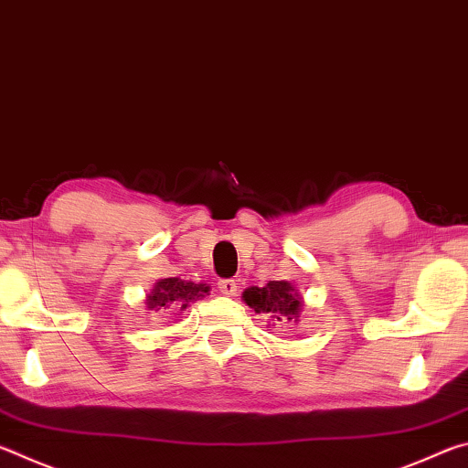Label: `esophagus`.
<instances>
[{"label": "esophagus", "mask_w": 468, "mask_h": 468, "mask_svg": "<svg viewBox=\"0 0 468 468\" xmlns=\"http://www.w3.org/2000/svg\"><path fill=\"white\" fill-rule=\"evenodd\" d=\"M218 291L223 292V295H235V291H237V282L233 281V279H223V281H218Z\"/></svg>", "instance_id": "1"}]
</instances>
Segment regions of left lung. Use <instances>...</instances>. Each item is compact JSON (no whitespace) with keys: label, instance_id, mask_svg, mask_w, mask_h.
Wrapping results in <instances>:
<instances>
[{"label":"left lung","instance_id":"8db88e82","mask_svg":"<svg viewBox=\"0 0 468 468\" xmlns=\"http://www.w3.org/2000/svg\"><path fill=\"white\" fill-rule=\"evenodd\" d=\"M243 299L256 314H268L279 322H297L303 305L295 287L287 281H271L266 287H251L243 292Z\"/></svg>","mask_w":468,"mask_h":468}]
</instances>
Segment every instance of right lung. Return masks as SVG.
I'll list each match as a JSON object with an SVG mask.
<instances>
[{"label": "right lung", "instance_id": "add662e5", "mask_svg": "<svg viewBox=\"0 0 468 468\" xmlns=\"http://www.w3.org/2000/svg\"><path fill=\"white\" fill-rule=\"evenodd\" d=\"M206 292H208V287L206 284H196V282H187V281H179V279H163L156 282V287L150 292L146 299L148 310H163V307H176L181 305V310L187 307V303L192 301L202 299Z\"/></svg>", "mask_w": 468, "mask_h": 468}]
</instances>
